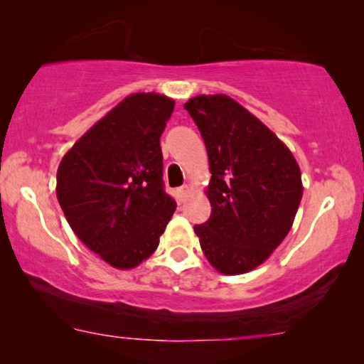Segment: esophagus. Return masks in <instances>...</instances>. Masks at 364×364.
I'll use <instances>...</instances> for the list:
<instances>
[{
    "mask_svg": "<svg viewBox=\"0 0 364 364\" xmlns=\"http://www.w3.org/2000/svg\"><path fill=\"white\" fill-rule=\"evenodd\" d=\"M178 193H181V198L183 200V198H186L188 193H191V187L188 186H182L181 188H178Z\"/></svg>",
    "mask_w": 364,
    "mask_h": 364,
    "instance_id": "34e87169",
    "label": "esophagus"
}]
</instances>
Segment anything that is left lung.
<instances>
[{
	"mask_svg": "<svg viewBox=\"0 0 364 364\" xmlns=\"http://www.w3.org/2000/svg\"><path fill=\"white\" fill-rule=\"evenodd\" d=\"M205 142L210 218L196 230L203 255L223 275L268 260L291 230L301 202V172L290 149L260 119L225 94L183 106Z\"/></svg>",
	"mask_w": 364,
	"mask_h": 364,
	"instance_id": "obj_1",
	"label": "left lung"
}]
</instances>
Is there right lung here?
I'll list each match as a JSON object with an SVG mask.
<instances>
[{
  "label": "right lung",
  "mask_w": 364,
  "mask_h": 364,
  "mask_svg": "<svg viewBox=\"0 0 364 364\" xmlns=\"http://www.w3.org/2000/svg\"><path fill=\"white\" fill-rule=\"evenodd\" d=\"M173 106L164 94H129L58 167L56 196L68 223L117 270L147 260L176 212V200L164 191L161 151Z\"/></svg>",
  "instance_id": "1"
}]
</instances>
